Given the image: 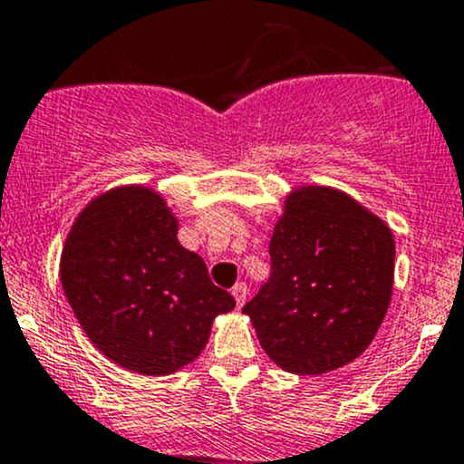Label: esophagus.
Segmentation results:
<instances>
[{
  "label": "esophagus",
  "mask_w": 464,
  "mask_h": 464,
  "mask_svg": "<svg viewBox=\"0 0 464 464\" xmlns=\"http://www.w3.org/2000/svg\"><path fill=\"white\" fill-rule=\"evenodd\" d=\"M231 294H233V297H236V304H237V309H240V306H245V302H246V295H248V289H246V285H245V282H237V285L233 286V289H231Z\"/></svg>",
  "instance_id": "34e87169"
}]
</instances>
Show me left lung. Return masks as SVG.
<instances>
[{
	"mask_svg": "<svg viewBox=\"0 0 464 464\" xmlns=\"http://www.w3.org/2000/svg\"><path fill=\"white\" fill-rule=\"evenodd\" d=\"M269 256V282L242 309L266 355L300 375L358 358L392 302V228L338 188L302 187L286 195Z\"/></svg>",
	"mask_w": 464,
	"mask_h": 464,
	"instance_id": "left-lung-1",
	"label": "left lung"
}]
</instances>
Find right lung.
I'll return each instance as SVG.
<instances>
[{"instance_id":"1","label":"right lung","mask_w":464,"mask_h":464,"mask_svg":"<svg viewBox=\"0 0 464 464\" xmlns=\"http://www.w3.org/2000/svg\"><path fill=\"white\" fill-rule=\"evenodd\" d=\"M62 286L84 334L109 360L142 375L193 362L236 300L178 240L160 193L117 187L97 195L66 237Z\"/></svg>"}]
</instances>
